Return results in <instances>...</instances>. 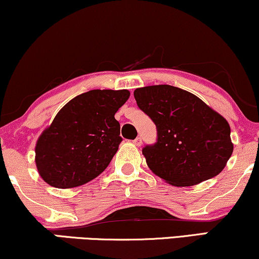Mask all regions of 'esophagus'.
<instances>
[{"mask_svg": "<svg viewBox=\"0 0 259 259\" xmlns=\"http://www.w3.org/2000/svg\"><path fill=\"white\" fill-rule=\"evenodd\" d=\"M133 143H135V144L137 145V146H140L143 144V142H142V138H140V137H137V138L133 140Z\"/></svg>", "mask_w": 259, "mask_h": 259, "instance_id": "34e87169", "label": "esophagus"}]
</instances>
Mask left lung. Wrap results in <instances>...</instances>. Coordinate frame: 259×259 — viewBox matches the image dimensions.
<instances>
[{
	"instance_id": "1",
	"label": "left lung",
	"mask_w": 259,
	"mask_h": 259,
	"mask_svg": "<svg viewBox=\"0 0 259 259\" xmlns=\"http://www.w3.org/2000/svg\"><path fill=\"white\" fill-rule=\"evenodd\" d=\"M135 98L157 128V142L143 149L152 173L173 186H193L221 173L233 154L222 115L170 85L139 88Z\"/></svg>"
}]
</instances>
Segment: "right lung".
I'll list each match as a JSON object with an SVG mask.
<instances>
[{"label":"right lung","instance_id":"obj_1","mask_svg":"<svg viewBox=\"0 0 259 259\" xmlns=\"http://www.w3.org/2000/svg\"><path fill=\"white\" fill-rule=\"evenodd\" d=\"M128 98V90H91L69 101L37 140L34 159L41 179L71 188L98 177L122 142L114 116Z\"/></svg>","mask_w":259,"mask_h":259}]
</instances>
